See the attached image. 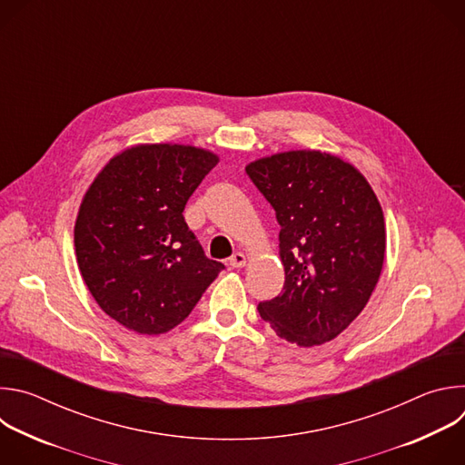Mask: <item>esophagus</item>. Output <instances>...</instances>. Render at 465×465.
Segmentation results:
<instances>
[{"label":"esophagus","mask_w":465,"mask_h":465,"mask_svg":"<svg viewBox=\"0 0 465 465\" xmlns=\"http://www.w3.org/2000/svg\"><path fill=\"white\" fill-rule=\"evenodd\" d=\"M246 264V255L242 252H235L232 257H230V267L232 269H242Z\"/></svg>","instance_id":"esophagus-1"}]
</instances>
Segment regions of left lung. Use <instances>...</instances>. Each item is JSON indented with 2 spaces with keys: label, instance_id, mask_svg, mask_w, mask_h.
Here are the masks:
<instances>
[{
  "label": "left lung",
  "instance_id": "obj_1",
  "mask_svg": "<svg viewBox=\"0 0 465 465\" xmlns=\"http://www.w3.org/2000/svg\"><path fill=\"white\" fill-rule=\"evenodd\" d=\"M276 210L285 285L257 311L300 348L337 339L362 312L379 282L386 228L366 176L341 156L300 149L246 165Z\"/></svg>",
  "mask_w": 465,
  "mask_h": 465
}]
</instances>
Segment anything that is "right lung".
Instances as JSON below:
<instances>
[{"label":"right lung","instance_id":"right-lung-1","mask_svg":"<svg viewBox=\"0 0 465 465\" xmlns=\"http://www.w3.org/2000/svg\"><path fill=\"white\" fill-rule=\"evenodd\" d=\"M219 154L182 143L132 145L108 160L79 206L74 241L97 305L140 335L183 322L224 264L204 255L183 221Z\"/></svg>","mask_w":465,"mask_h":465}]
</instances>
